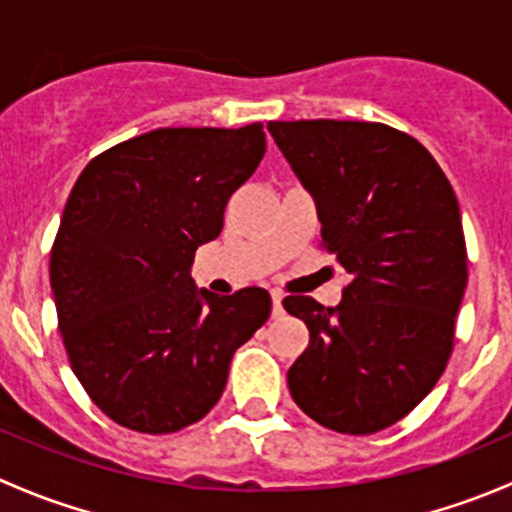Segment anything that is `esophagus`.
Returning <instances> with one entry per match:
<instances>
[{"label": "esophagus", "mask_w": 512, "mask_h": 512, "mask_svg": "<svg viewBox=\"0 0 512 512\" xmlns=\"http://www.w3.org/2000/svg\"><path fill=\"white\" fill-rule=\"evenodd\" d=\"M282 312H285V309H282V292H272V317H282Z\"/></svg>", "instance_id": "34e87169"}]
</instances>
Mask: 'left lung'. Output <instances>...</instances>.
<instances>
[{
    "label": "left lung",
    "instance_id": "left-lung-1",
    "mask_svg": "<svg viewBox=\"0 0 512 512\" xmlns=\"http://www.w3.org/2000/svg\"><path fill=\"white\" fill-rule=\"evenodd\" d=\"M267 131L314 198L322 247L352 275L337 307L282 299L309 329L289 366L294 404L332 431L366 436L436 386L468 285L466 237L441 165L369 121H270Z\"/></svg>",
    "mask_w": 512,
    "mask_h": 512
}]
</instances>
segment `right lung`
Listing matches in <instances>:
<instances>
[{
	"mask_svg": "<svg viewBox=\"0 0 512 512\" xmlns=\"http://www.w3.org/2000/svg\"><path fill=\"white\" fill-rule=\"evenodd\" d=\"M265 148L262 123L158 128L103 151L76 180L51 292L71 369L118 426L158 436L200 421L232 354L270 317L267 289L218 297L190 277Z\"/></svg>",
	"mask_w": 512,
	"mask_h": 512,
	"instance_id": "1",
	"label": "right lung"
}]
</instances>
